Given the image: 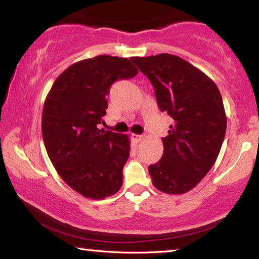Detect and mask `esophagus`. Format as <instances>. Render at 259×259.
<instances>
[{
	"instance_id": "1",
	"label": "esophagus",
	"mask_w": 259,
	"mask_h": 259,
	"mask_svg": "<svg viewBox=\"0 0 259 259\" xmlns=\"http://www.w3.org/2000/svg\"><path fill=\"white\" fill-rule=\"evenodd\" d=\"M132 139L133 141L135 142H140L142 139H143V135H140V134H132Z\"/></svg>"
}]
</instances>
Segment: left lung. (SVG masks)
Segmentation results:
<instances>
[{
    "mask_svg": "<svg viewBox=\"0 0 259 259\" xmlns=\"http://www.w3.org/2000/svg\"><path fill=\"white\" fill-rule=\"evenodd\" d=\"M155 89L158 107L174 119L162 139V158L149 165L153 185L161 192L192 190L215 163L227 118L218 87L207 75L177 55L131 58Z\"/></svg>",
    "mask_w": 259,
    "mask_h": 259,
    "instance_id": "obj_1",
    "label": "left lung"
}]
</instances>
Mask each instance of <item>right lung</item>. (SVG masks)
Here are the masks:
<instances>
[{"mask_svg":"<svg viewBox=\"0 0 259 259\" xmlns=\"http://www.w3.org/2000/svg\"><path fill=\"white\" fill-rule=\"evenodd\" d=\"M137 74L128 59L98 55L63 70L45 99L41 132L46 152L59 176L83 197L98 200L121 188L130 138L97 126L106 114L112 83Z\"/></svg>","mask_w":259,"mask_h":259,"instance_id":"1","label":"right lung"}]
</instances>
